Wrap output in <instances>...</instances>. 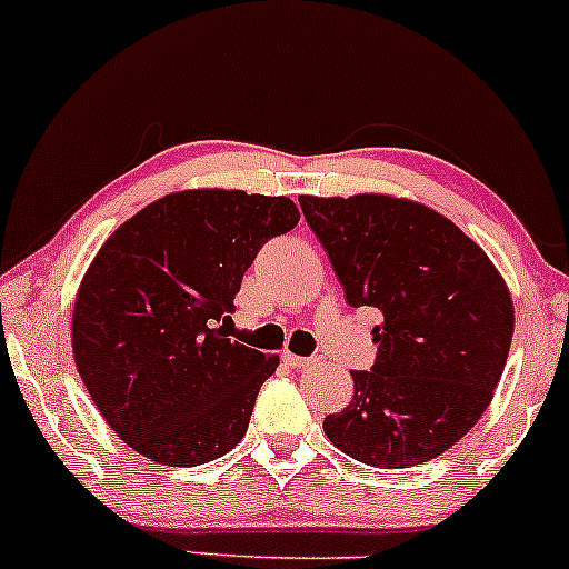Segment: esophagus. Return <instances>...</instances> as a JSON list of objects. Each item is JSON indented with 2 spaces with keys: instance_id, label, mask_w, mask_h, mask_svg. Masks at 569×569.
<instances>
[{
  "instance_id": "34e87169",
  "label": "esophagus",
  "mask_w": 569,
  "mask_h": 569,
  "mask_svg": "<svg viewBox=\"0 0 569 569\" xmlns=\"http://www.w3.org/2000/svg\"><path fill=\"white\" fill-rule=\"evenodd\" d=\"M283 362L293 370H307V368H315V365H318V357H299V355H293V351H283Z\"/></svg>"
}]
</instances>
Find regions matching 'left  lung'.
I'll list each match as a JSON object with an SVG mask.
<instances>
[{"label":"left lung","instance_id":"8db88e82","mask_svg":"<svg viewBox=\"0 0 569 569\" xmlns=\"http://www.w3.org/2000/svg\"><path fill=\"white\" fill-rule=\"evenodd\" d=\"M351 307H376L378 357L355 399L328 415L336 449L412 467L451 449L491 405L515 330L507 280L470 236L391 193L299 197Z\"/></svg>","mask_w":569,"mask_h":569}]
</instances>
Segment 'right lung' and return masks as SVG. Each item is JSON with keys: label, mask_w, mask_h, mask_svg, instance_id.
<instances>
[{"label": "right lung", "mask_w": 569, "mask_h": 569, "mask_svg": "<svg viewBox=\"0 0 569 569\" xmlns=\"http://www.w3.org/2000/svg\"><path fill=\"white\" fill-rule=\"evenodd\" d=\"M289 197L186 189L128 218L97 251L73 305V359L120 441L168 467L212 462L249 428L278 355L222 330L243 272L291 231Z\"/></svg>", "instance_id": "add662e5"}]
</instances>
